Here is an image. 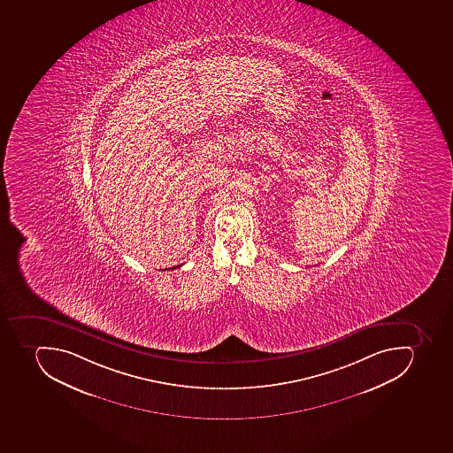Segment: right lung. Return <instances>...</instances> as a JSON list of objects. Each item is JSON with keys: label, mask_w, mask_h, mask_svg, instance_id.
I'll return each mask as SVG.
<instances>
[{"label": "right lung", "mask_w": 453, "mask_h": 453, "mask_svg": "<svg viewBox=\"0 0 453 453\" xmlns=\"http://www.w3.org/2000/svg\"><path fill=\"white\" fill-rule=\"evenodd\" d=\"M178 267H180V265H178Z\"/></svg>", "instance_id": "1"}]
</instances>
